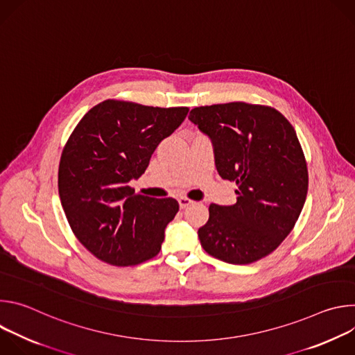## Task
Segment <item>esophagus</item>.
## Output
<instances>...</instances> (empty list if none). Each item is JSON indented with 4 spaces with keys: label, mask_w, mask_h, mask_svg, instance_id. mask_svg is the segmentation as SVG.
Returning <instances> with one entry per match:
<instances>
[{
    "label": "esophagus",
    "mask_w": 355,
    "mask_h": 355,
    "mask_svg": "<svg viewBox=\"0 0 355 355\" xmlns=\"http://www.w3.org/2000/svg\"><path fill=\"white\" fill-rule=\"evenodd\" d=\"M178 204H180V208H181V209H184V208H187V207L192 205V204H193V200H192V199H189V198H187V196H180V198H178Z\"/></svg>",
    "instance_id": "1"
}]
</instances>
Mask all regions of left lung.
<instances>
[{"instance_id":"obj_1","label":"left lung","mask_w":355,"mask_h":355,"mask_svg":"<svg viewBox=\"0 0 355 355\" xmlns=\"http://www.w3.org/2000/svg\"><path fill=\"white\" fill-rule=\"evenodd\" d=\"M189 121L207 133L223 180L237 185L232 207L209 205L200 245L229 264L264 259L293 229L305 204L309 175L289 121L275 108L229 103L198 107Z\"/></svg>"}]
</instances>
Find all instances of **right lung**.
Masks as SVG:
<instances>
[{"instance_id":"add662e5","label":"right lung","mask_w":355,"mask_h":355,"mask_svg":"<svg viewBox=\"0 0 355 355\" xmlns=\"http://www.w3.org/2000/svg\"><path fill=\"white\" fill-rule=\"evenodd\" d=\"M188 111L107 99L74 128L62 151L59 195L74 236L98 260L129 267L159 254L178 202L135 193L129 182Z\"/></svg>"}]
</instances>
